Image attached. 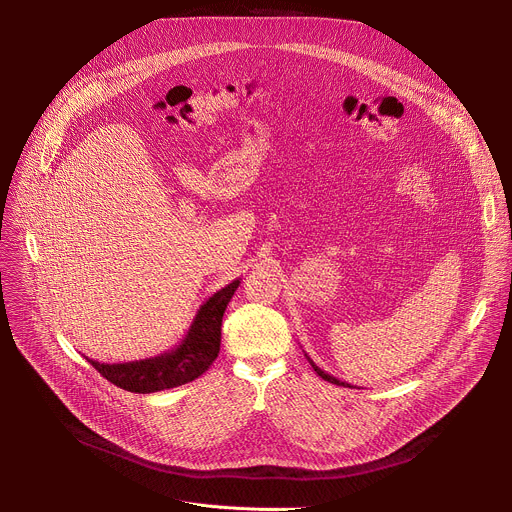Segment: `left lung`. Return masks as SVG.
Returning <instances> with one entry per match:
<instances>
[{
    "mask_svg": "<svg viewBox=\"0 0 512 512\" xmlns=\"http://www.w3.org/2000/svg\"><path fill=\"white\" fill-rule=\"evenodd\" d=\"M306 358L310 360V364H312V369H314V371L318 373V377H322L324 381H328V383H332V385H338V387H348V389H352V385H350V383H346V381H340V379H336V377L328 375L326 371H322V369L318 367V364H316V362H314V360H312V358H310L308 354H306Z\"/></svg>",
    "mask_w": 512,
    "mask_h": 512,
    "instance_id": "obj_1",
    "label": "left lung"
}]
</instances>
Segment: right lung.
<instances>
[{
    "label": "right lung",
    "instance_id": "1",
    "mask_svg": "<svg viewBox=\"0 0 512 512\" xmlns=\"http://www.w3.org/2000/svg\"><path fill=\"white\" fill-rule=\"evenodd\" d=\"M241 279L218 289L196 312L186 336L172 350L131 362H99L87 358L113 385L131 393H156L198 379L221 350V326L225 310L235 296Z\"/></svg>",
    "mask_w": 512,
    "mask_h": 512
}]
</instances>
